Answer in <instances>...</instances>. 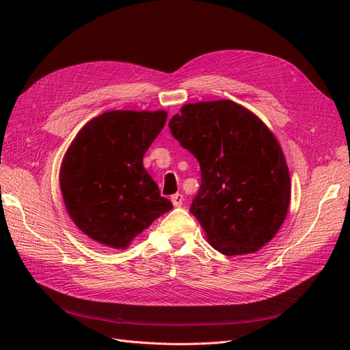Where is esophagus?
Returning a JSON list of instances; mask_svg holds the SVG:
<instances>
[{
    "instance_id": "34e87169",
    "label": "esophagus",
    "mask_w": 350,
    "mask_h": 350,
    "mask_svg": "<svg viewBox=\"0 0 350 350\" xmlns=\"http://www.w3.org/2000/svg\"><path fill=\"white\" fill-rule=\"evenodd\" d=\"M171 200H172V204H174L175 207H181L183 203H184V196L176 193V194H174V196L171 197Z\"/></svg>"
}]
</instances>
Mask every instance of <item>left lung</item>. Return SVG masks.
Returning a JSON list of instances; mask_svg holds the SVG:
<instances>
[{
	"mask_svg": "<svg viewBox=\"0 0 350 350\" xmlns=\"http://www.w3.org/2000/svg\"><path fill=\"white\" fill-rule=\"evenodd\" d=\"M169 129L200 163L201 185L189 211L210 245L232 257L270 242L288 215L291 176L269 126L224 99L184 105Z\"/></svg>",
	"mask_w": 350,
	"mask_h": 350,
	"instance_id": "8db88e82",
	"label": "left lung"
}]
</instances>
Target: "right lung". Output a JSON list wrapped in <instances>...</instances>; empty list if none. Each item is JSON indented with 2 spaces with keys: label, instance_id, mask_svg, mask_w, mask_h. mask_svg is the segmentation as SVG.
<instances>
[{
  "label": "right lung",
  "instance_id": "right-lung-1",
  "mask_svg": "<svg viewBox=\"0 0 350 350\" xmlns=\"http://www.w3.org/2000/svg\"><path fill=\"white\" fill-rule=\"evenodd\" d=\"M166 111H108L79 131L59 169L66 208L76 226L105 247L125 250L172 208L143 166Z\"/></svg>",
  "mask_w": 350,
  "mask_h": 350
}]
</instances>
